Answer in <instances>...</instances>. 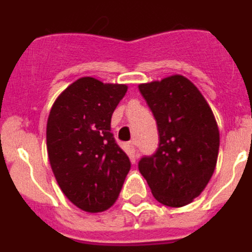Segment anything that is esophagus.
I'll use <instances>...</instances> for the list:
<instances>
[{"instance_id":"1","label":"esophagus","mask_w":252,"mask_h":252,"mask_svg":"<svg viewBox=\"0 0 252 252\" xmlns=\"http://www.w3.org/2000/svg\"><path fill=\"white\" fill-rule=\"evenodd\" d=\"M127 148L131 155H132V157H136V144H135V141H128Z\"/></svg>"}]
</instances>
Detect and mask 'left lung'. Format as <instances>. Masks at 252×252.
<instances>
[{"mask_svg":"<svg viewBox=\"0 0 252 252\" xmlns=\"http://www.w3.org/2000/svg\"><path fill=\"white\" fill-rule=\"evenodd\" d=\"M139 90L159 131V146L140 159V173L158 202L187 206L203 192L216 169L220 131L215 116L183 75L140 84Z\"/></svg>","mask_w":252,"mask_h":252,"instance_id":"8db88e82","label":"left lung"}]
</instances>
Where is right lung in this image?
Returning a JSON list of instances; mask_svg holds the SVG:
<instances>
[{"label":"right lung","instance_id":"obj_1","mask_svg":"<svg viewBox=\"0 0 252 252\" xmlns=\"http://www.w3.org/2000/svg\"><path fill=\"white\" fill-rule=\"evenodd\" d=\"M126 84L79 78L57 98L46 125L49 161L60 189L78 208L103 212L121 192L131 162L111 132Z\"/></svg>","mask_w":252,"mask_h":252}]
</instances>
